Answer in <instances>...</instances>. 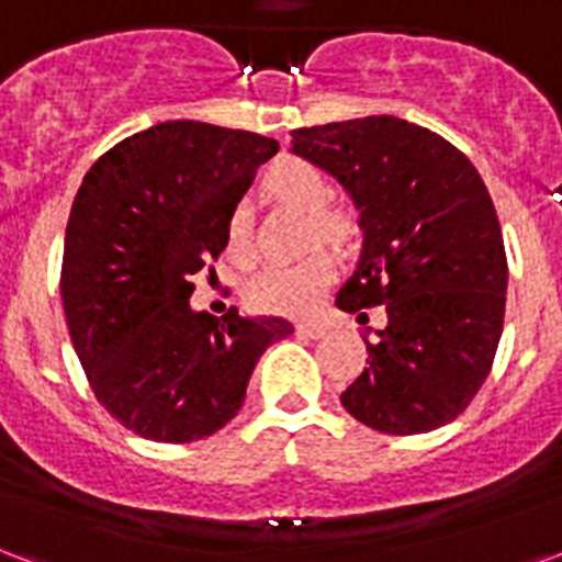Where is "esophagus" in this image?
I'll list each match as a JSON object with an SVG mask.
<instances>
[{"mask_svg": "<svg viewBox=\"0 0 562 562\" xmlns=\"http://www.w3.org/2000/svg\"><path fill=\"white\" fill-rule=\"evenodd\" d=\"M296 331L305 337H323L326 335V326H319V323H299Z\"/></svg>", "mask_w": 562, "mask_h": 562, "instance_id": "obj_1", "label": "esophagus"}]
</instances>
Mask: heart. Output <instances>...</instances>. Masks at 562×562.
Instances as JSON below:
<instances>
[{"mask_svg":"<svg viewBox=\"0 0 562 562\" xmlns=\"http://www.w3.org/2000/svg\"><path fill=\"white\" fill-rule=\"evenodd\" d=\"M266 192L293 206L299 213H311V234L323 243L340 246L346 243L356 222L344 206H331V186L326 175L305 159H281L266 171ZM225 255L231 263L248 266L255 263V246L248 236V218L243 206H234L225 218ZM335 278V266L326 255H314L299 263L266 266L260 276L248 284V302L260 314L278 316H307L316 307L319 296Z\"/></svg>","mask_w":562,"mask_h":562,"instance_id":"b5f03b06","label":"heart"}]
</instances>
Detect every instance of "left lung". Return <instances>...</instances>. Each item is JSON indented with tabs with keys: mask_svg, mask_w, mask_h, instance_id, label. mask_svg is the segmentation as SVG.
I'll return each instance as SVG.
<instances>
[{
	"mask_svg": "<svg viewBox=\"0 0 562 562\" xmlns=\"http://www.w3.org/2000/svg\"><path fill=\"white\" fill-rule=\"evenodd\" d=\"M293 154L361 210L364 248L337 307L387 314L340 403L387 436L450 424L486 382L504 331L506 251L483 177L447 138L394 115L293 130Z\"/></svg>",
	"mask_w": 562,
	"mask_h": 562,
	"instance_id": "obj_1",
	"label": "left lung"
}]
</instances>
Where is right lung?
Returning <instances> with one entry per match:
<instances>
[{"instance_id": "obj_1", "label": "right lung", "mask_w": 562, "mask_h": 562, "mask_svg": "<svg viewBox=\"0 0 562 562\" xmlns=\"http://www.w3.org/2000/svg\"><path fill=\"white\" fill-rule=\"evenodd\" d=\"M278 154L246 130L166 121L117 142L70 206L61 302L100 406L136 436L186 445L218 432L251 370L293 326L189 307L192 276L225 251V218Z\"/></svg>"}]
</instances>
